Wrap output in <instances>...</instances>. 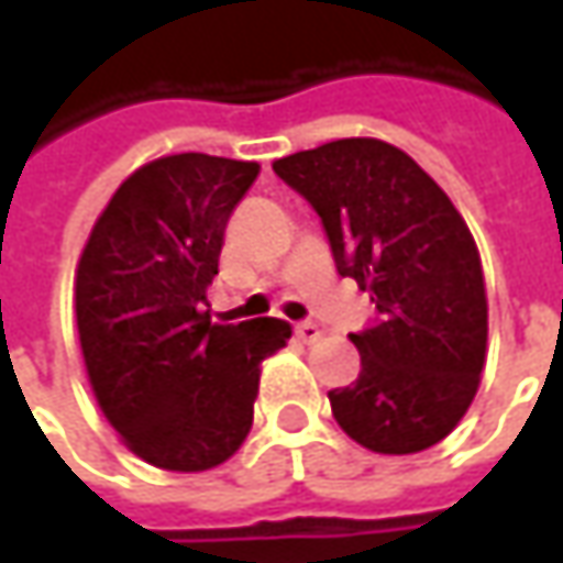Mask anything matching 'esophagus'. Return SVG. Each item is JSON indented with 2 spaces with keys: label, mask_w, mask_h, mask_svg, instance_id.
I'll return each mask as SVG.
<instances>
[{
  "label": "esophagus",
  "mask_w": 563,
  "mask_h": 563,
  "mask_svg": "<svg viewBox=\"0 0 563 563\" xmlns=\"http://www.w3.org/2000/svg\"><path fill=\"white\" fill-rule=\"evenodd\" d=\"M294 335L300 338L303 344H313L316 338H319V325L310 322V319H307V322H297V325H294Z\"/></svg>",
  "instance_id": "34e87169"
}]
</instances>
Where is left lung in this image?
<instances>
[{
    "label": "left lung",
    "instance_id": "left-lung-1",
    "mask_svg": "<svg viewBox=\"0 0 563 563\" xmlns=\"http://www.w3.org/2000/svg\"><path fill=\"white\" fill-rule=\"evenodd\" d=\"M322 219L338 275L376 303L351 341L360 376L329 391L338 426L376 454L439 444L476 398L488 303L479 250L420 165L376 137H344L272 163Z\"/></svg>",
    "mask_w": 563,
    "mask_h": 563
}]
</instances>
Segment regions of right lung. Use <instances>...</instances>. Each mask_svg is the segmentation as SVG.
Listing matches in <instances>:
<instances>
[{
	"label": "right lung",
	"mask_w": 563,
	"mask_h": 563,
	"mask_svg": "<svg viewBox=\"0 0 563 563\" xmlns=\"http://www.w3.org/2000/svg\"><path fill=\"white\" fill-rule=\"evenodd\" d=\"M260 165L178 153L112 194L75 275L87 376L137 457L200 473L225 464L253 426L260 363L285 347L282 319L212 322L225 225Z\"/></svg>",
	"instance_id": "1"
}]
</instances>
